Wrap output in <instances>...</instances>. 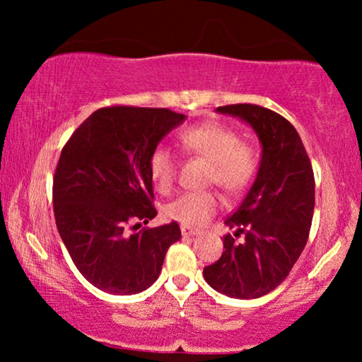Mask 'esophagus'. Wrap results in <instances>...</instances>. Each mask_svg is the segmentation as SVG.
I'll use <instances>...</instances> for the list:
<instances>
[{"mask_svg":"<svg viewBox=\"0 0 362 362\" xmlns=\"http://www.w3.org/2000/svg\"><path fill=\"white\" fill-rule=\"evenodd\" d=\"M181 234L185 237H194L199 234V230L192 229V227H189V226H181Z\"/></svg>","mask_w":362,"mask_h":362,"instance_id":"obj_1","label":"esophagus"}]
</instances>
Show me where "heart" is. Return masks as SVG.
Instances as JSON below:
<instances>
[{
    "label": "heart",
    "mask_w": 362,
    "mask_h": 362,
    "mask_svg": "<svg viewBox=\"0 0 362 362\" xmlns=\"http://www.w3.org/2000/svg\"><path fill=\"white\" fill-rule=\"evenodd\" d=\"M180 143L186 153L211 163L207 180L229 194H239L254 181L259 166L254 148L240 143L239 135L230 128L216 122L202 123L182 132ZM148 170L158 191H170L176 176V160L170 148H155ZM219 206L221 199L216 192H187L166 204L163 214L170 221L199 227L211 219Z\"/></svg>",
    "instance_id": "obj_1"
}]
</instances>
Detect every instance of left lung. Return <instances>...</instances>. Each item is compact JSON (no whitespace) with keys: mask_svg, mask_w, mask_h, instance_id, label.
Masks as SVG:
<instances>
[{"mask_svg":"<svg viewBox=\"0 0 362 362\" xmlns=\"http://www.w3.org/2000/svg\"><path fill=\"white\" fill-rule=\"evenodd\" d=\"M217 113L245 122L262 145L259 171L244 201L224 224L221 259L204 279L230 298H260L286 279L303 252L315 209V176L295 127L269 108L237 103Z\"/></svg>","mask_w":362,"mask_h":362,"instance_id":"left-lung-1","label":"left lung"}]
</instances>
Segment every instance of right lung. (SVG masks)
<instances>
[{"instance_id":"obj_1","label":"right lung","mask_w":362,"mask_h":362,"mask_svg":"<svg viewBox=\"0 0 362 362\" xmlns=\"http://www.w3.org/2000/svg\"><path fill=\"white\" fill-rule=\"evenodd\" d=\"M186 115L168 108H98L59 158L52 199L57 230L78 272L98 290L135 295L160 276L177 222L143 229L156 216L148 161Z\"/></svg>"}]
</instances>
